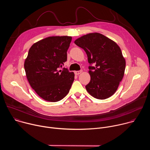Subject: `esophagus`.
Masks as SVG:
<instances>
[{"label": "esophagus", "mask_w": 150, "mask_h": 150, "mask_svg": "<svg viewBox=\"0 0 150 150\" xmlns=\"http://www.w3.org/2000/svg\"><path fill=\"white\" fill-rule=\"evenodd\" d=\"M81 72H82V71H75V72H74L75 74L76 75H78L80 74Z\"/></svg>", "instance_id": "1"}]
</instances>
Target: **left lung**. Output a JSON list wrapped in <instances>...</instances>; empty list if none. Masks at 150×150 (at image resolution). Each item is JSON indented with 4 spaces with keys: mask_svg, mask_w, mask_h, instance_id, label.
<instances>
[{
    "mask_svg": "<svg viewBox=\"0 0 150 150\" xmlns=\"http://www.w3.org/2000/svg\"><path fill=\"white\" fill-rule=\"evenodd\" d=\"M75 44L86 52L90 63V82L85 86L94 98L100 100L111 97L116 91L125 70L126 62L115 41L95 33L76 39ZM94 64V67L92 66Z\"/></svg>",
    "mask_w": 150,
    "mask_h": 150,
    "instance_id": "obj_1",
    "label": "left lung"
}]
</instances>
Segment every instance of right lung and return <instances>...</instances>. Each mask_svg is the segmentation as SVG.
Listing matches in <instances>:
<instances>
[{"label":"right lung","mask_w":150,"mask_h":150,"mask_svg":"<svg viewBox=\"0 0 150 150\" xmlns=\"http://www.w3.org/2000/svg\"><path fill=\"white\" fill-rule=\"evenodd\" d=\"M71 40L69 36L49 37L35 42L29 50L24 63L27 79L36 93L46 101H59L69 92L74 73L59 68L67 60Z\"/></svg>","instance_id":"obj_1"}]
</instances>
